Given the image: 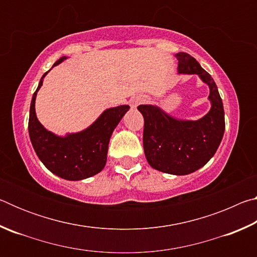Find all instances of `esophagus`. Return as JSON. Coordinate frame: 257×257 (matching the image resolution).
<instances>
[{"label":"esophagus","instance_id":"esophagus-1","mask_svg":"<svg viewBox=\"0 0 257 257\" xmlns=\"http://www.w3.org/2000/svg\"><path fill=\"white\" fill-rule=\"evenodd\" d=\"M143 102V97H135L133 98L132 101H130V105H132V107H136L139 103Z\"/></svg>","mask_w":257,"mask_h":257}]
</instances>
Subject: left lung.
<instances>
[{
	"label": "left lung",
	"mask_w": 257,
	"mask_h": 257,
	"mask_svg": "<svg viewBox=\"0 0 257 257\" xmlns=\"http://www.w3.org/2000/svg\"><path fill=\"white\" fill-rule=\"evenodd\" d=\"M178 73L197 75L210 88L211 108L198 120L173 118L162 108L143 104V145L149 164L155 170L185 176L204 167L219 147L224 134V110L214 80L189 54L179 52Z\"/></svg>",
	"instance_id": "8db88e82"
}]
</instances>
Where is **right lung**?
I'll return each mask as SVG.
<instances>
[{"label": "right lung", "mask_w": 257, "mask_h": 257, "mask_svg": "<svg viewBox=\"0 0 257 257\" xmlns=\"http://www.w3.org/2000/svg\"><path fill=\"white\" fill-rule=\"evenodd\" d=\"M66 59L67 56H62L53 67ZM47 72L41 78L30 103L28 132L34 150L38 159L52 173L66 180L77 181L97 175L105 167L108 143L113 130L130 107L119 105L106 108L88 128L79 133L58 136L44 128L35 111L36 95Z\"/></svg>", "instance_id": "add662e5"}]
</instances>
